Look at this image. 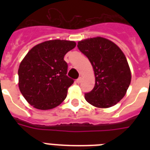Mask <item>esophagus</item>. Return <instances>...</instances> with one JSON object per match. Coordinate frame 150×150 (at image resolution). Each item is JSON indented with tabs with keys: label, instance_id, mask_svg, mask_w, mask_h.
Segmentation results:
<instances>
[{
	"label": "esophagus",
	"instance_id": "obj_1",
	"mask_svg": "<svg viewBox=\"0 0 150 150\" xmlns=\"http://www.w3.org/2000/svg\"><path fill=\"white\" fill-rule=\"evenodd\" d=\"M81 81H82V78L79 77L78 79H76V82H77L78 84H79L80 82H81Z\"/></svg>",
	"mask_w": 150,
	"mask_h": 150
}]
</instances>
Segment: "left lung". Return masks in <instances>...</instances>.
Instances as JSON below:
<instances>
[{"label":"left lung","instance_id":"left-lung-1","mask_svg":"<svg viewBox=\"0 0 150 150\" xmlns=\"http://www.w3.org/2000/svg\"><path fill=\"white\" fill-rule=\"evenodd\" d=\"M78 48L90 61L95 74V86L85 93L94 107L108 108L123 98L131 83V71L125 54L112 41L94 37L79 41Z\"/></svg>","mask_w":150,"mask_h":150}]
</instances>
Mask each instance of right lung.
I'll return each instance as SVG.
<instances>
[{"label": "right lung", "mask_w": 150, "mask_h": 150, "mask_svg": "<svg viewBox=\"0 0 150 150\" xmlns=\"http://www.w3.org/2000/svg\"><path fill=\"white\" fill-rule=\"evenodd\" d=\"M74 41L54 40L37 44L28 52L18 68V87L31 106L39 110L57 107L67 96L74 80L67 76L64 57L75 47Z\"/></svg>", "instance_id": "right-lung-1"}]
</instances>
